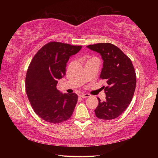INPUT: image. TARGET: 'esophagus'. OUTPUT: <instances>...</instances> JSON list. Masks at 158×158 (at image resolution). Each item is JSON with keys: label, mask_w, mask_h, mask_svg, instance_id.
I'll return each mask as SVG.
<instances>
[{"label": "esophagus", "mask_w": 158, "mask_h": 158, "mask_svg": "<svg viewBox=\"0 0 158 158\" xmlns=\"http://www.w3.org/2000/svg\"><path fill=\"white\" fill-rule=\"evenodd\" d=\"M80 97H81L82 98H88V97H90V95L89 94H81L79 95Z\"/></svg>", "instance_id": "1"}]
</instances>
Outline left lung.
Masks as SVG:
<instances>
[{"mask_svg": "<svg viewBox=\"0 0 158 158\" xmlns=\"http://www.w3.org/2000/svg\"><path fill=\"white\" fill-rule=\"evenodd\" d=\"M87 47L101 56L104 62L99 78L106 80L107 84L104 88L106 100L101 102L97 98L96 117L103 120L117 118L126 110L135 93L136 78L133 64L118 47L111 44L101 43Z\"/></svg>", "mask_w": 158, "mask_h": 158, "instance_id": "obj_1", "label": "left lung"}]
</instances>
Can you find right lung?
<instances>
[{"label":"right lung","instance_id":"1","mask_svg":"<svg viewBox=\"0 0 158 158\" xmlns=\"http://www.w3.org/2000/svg\"><path fill=\"white\" fill-rule=\"evenodd\" d=\"M82 46L50 42L40 48L32 60L26 77V89L37 115L52 123L69 119L77 102L76 94H63L56 88L65 76L66 63Z\"/></svg>","mask_w":158,"mask_h":158}]
</instances>
